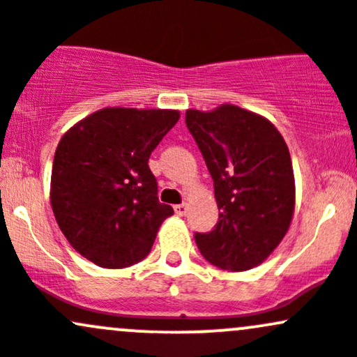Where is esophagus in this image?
I'll list each match as a JSON object with an SVG mask.
<instances>
[{
  "label": "esophagus",
  "instance_id": "34e87169",
  "mask_svg": "<svg viewBox=\"0 0 357 357\" xmlns=\"http://www.w3.org/2000/svg\"><path fill=\"white\" fill-rule=\"evenodd\" d=\"M187 209H189V206H187L185 203H182V204H177V206H175V213H177L178 216H183V215H185Z\"/></svg>",
  "mask_w": 357,
  "mask_h": 357
}]
</instances>
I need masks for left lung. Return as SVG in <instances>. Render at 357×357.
Segmentation results:
<instances>
[{"instance_id":"1","label":"left lung","mask_w":357,"mask_h":357,"mask_svg":"<svg viewBox=\"0 0 357 357\" xmlns=\"http://www.w3.org/2000/svg\"><path fill=\"white\" fill-rule=\"evenodd\" d=\"M185 123L220 209L215 229L194 237L197 249L222 270H251L275 251L292 222L296 182L287 144L270 120L235 105L187 109Z\"/></svg>"}]
</instances>
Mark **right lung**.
Returning a JSON list of instances; mask_svg holds the SVG:
<instances>
[{
	"label": "right lung",
	"mask_w": 357,
	"mask_h": 357,
	"mask_svg": "<svg viewBox=\"0 0 357 357\" xmlns=\"http://www.w3.org/2000/svg\"><path fill=\"white\" fill-rule=\"evenodd\" d=\"M177 109L102 108L68 128L51 172V208L73 249L101 268L149 255L174 208L158 201L149 156Z\"/></svg>",
	"instance_id": "add662e5"
}]
</instances>
